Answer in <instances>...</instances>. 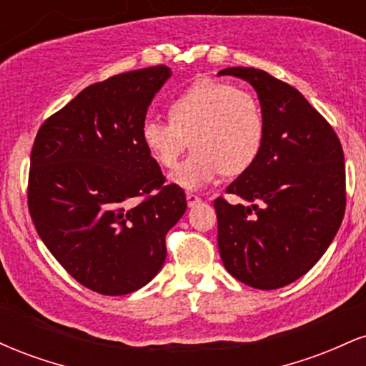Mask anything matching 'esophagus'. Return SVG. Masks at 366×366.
Returning a JSON list of instances; mask_svg holds the SVG:
<instances>
[{
	"instance_id": "obj_1",
	"label": "esophagus",
	"mask_w": 366,
	"mask_h": 366,
	"mask_svg": "<svg viewBox=\"0 0 366 366\" xmlns=\"http://www.w3.org/2000/svg\"><path fill=\"white\" fill-rule=\"evenodd\" d=\"M186 199H187V207H189V208L196 207V204L201 203V197L197 196V194H192V192H187Z\"/></svg>"
}]
</instances>
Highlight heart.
Returning <instances> with one entry per match:
<instances>
[{
  "instance_id": "b5f03b06",
  "label": "heart",
  "mask_w": 366,
  "mask_h": 366,
  "mask_svg": "<svg viewBox=\"0 0 366 366\" xmlns=\"http://www.w3.org/2000/svg\"><path fill=\"white\" fill-rule=\"evenodd\" d=\"M170 122L146 119L141 139L163 169L179 163L189 141L194 153L172 175L175 186L197 191L222 174L239 175L259 157L267 132L262 103L234 84L203 79L167 107Z\"/></svg>"
}]
</instances>
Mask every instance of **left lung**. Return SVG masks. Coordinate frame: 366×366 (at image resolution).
<instances>
[{
	"mask_svg": "<svg viewBox=\"0 0 366 366\" xmlns=\"http://www.w3.org/2000/svg\"><path fill=\"white\" fill-rule=\"evenodd\" d=\"M258 92L267 132L259 157L227 187L244 203L217 197L218 251L230 275L279 289L313 267L341 227L346 169L332 125L300 91L264 70L232 66Z\"/></svg>",
	"mask_w": 366,
	"mask_h": 366,
	"instance_id": "left-lung-1",
	"label": "left lung"
}]
</instances>
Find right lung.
I'll return each mask as SVG.
<instances>
[{"mask_svg":"<svg viewBox=\"0 0 366 366\" xmlns=\"http://www.w3.org/2000/svg\"><path fill=\"white\" fill-rule=\"evenodd\" d=\"M170 74L157 65L91 84L44 120L32 146L27 204L37 234L79 284L104 296L158 274L167 232L187 208L141 139Z\"/></svg>","mask_w":366,"mask_h":366,"instance_id":"1","label":"right lung"}]
</instances>
